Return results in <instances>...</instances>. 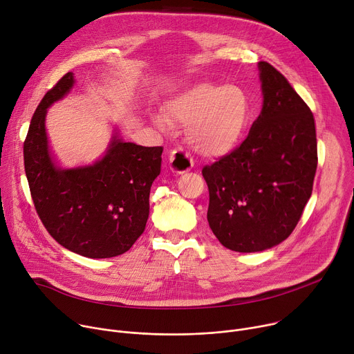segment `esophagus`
<instances>
[{
    "label": "esophagus",
    "instance_id": "esophagus-1",
    "mask_svg": "<svg viewBox=\"0 0 354 354\" xmlns=\"http://www.w3.org/2000/svg\"><path fill=\"white\" fill-rule=\"evenodd\" d=\"M169 165H171V169L174 174L182 175V174H186L192 168V165H194V160H192L190 155L187 152H185L183 149H175L171 152Z\"/></svg>",
    "mask_w": 354,
    "mask_h": 354
}]
</instances>
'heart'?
<instances>
[{"mask_svg": "<svg viewBox=\"0 0 354 354\" xmlns=\"http://www.w3.org/2000/svg\"><path fill=\"white\" fill-rule=\"evenodd\" d=\"M165 115L171 127L186 130L192 148L213 159L229 155L240 144L250 118V102L239 86L199 83L174 97Z\"/></svg>", "mask_w": 354, "mask_h": 354, "instance_id": "1", "label": "heart"}]
</instances>
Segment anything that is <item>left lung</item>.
<instances>
[{"label":"left lung","instance_id":"8db88e82","mask_svg":"<svg viewBox=\"0 0 354 354\" xmlns=\"http://www.w3.org/2000/svg\"><path fill=\"white\" fill-rule=\"evenodd\" d=\"M263 110L248 137L202 174L207 221L233 251L257 252L289 237L312 195L317 167L315 118L289 82L259 62Z\"/></svg>","mask_w":354,"mask_h":354}]
</instances>
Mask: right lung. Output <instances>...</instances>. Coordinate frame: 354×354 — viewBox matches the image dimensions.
<instances>
[{
  "instance_id": "1",
  "label": "right lung",
  "mask_w": 354,
  "mask_h": 354,
  "mask_svg": "<svg viewBox=\"0 0 354 354\" xmlns=\"http://www.w3.org/2000/svg\"><path fill=\"white\" fill-rule=\"evenodd\" d=\"M72 72L50 88L32 115L24 164L32 201L49 234L87 259H110L130 250L144 233L149 192L160 174L162 147L125 142L114 133L104 155L88 165L53 162L46 136L48 109L75 86Z\"/></svg>"
}]
</instances>
